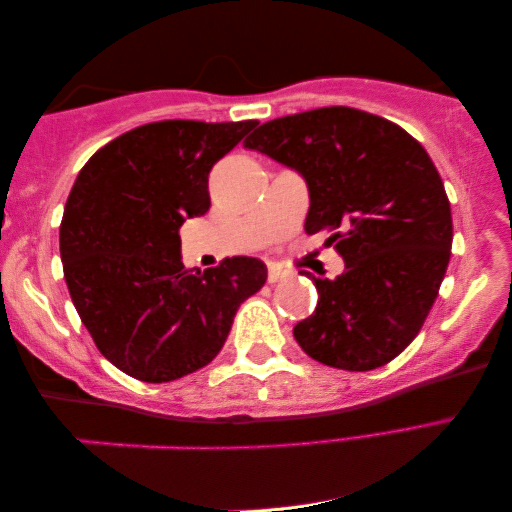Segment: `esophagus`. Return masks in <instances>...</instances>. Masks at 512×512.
<instances>
[{
  "mask_svg": "<svg viewBox=\"0 0 512 512\" xmlns=\"http://www.w3.org/2000/svg\"><path fill=\"white\" fill-rule=\"evenodd\" d=\"M286 276H290V272L286 270V267L270 265V270H267V281H270V283H279V281L286 279Z\"/></svg>",
  "mask_w": 512,
  "mask_h": 512,
  "instance_id": "1",
  "label": "esophagus"
}]
</instances>
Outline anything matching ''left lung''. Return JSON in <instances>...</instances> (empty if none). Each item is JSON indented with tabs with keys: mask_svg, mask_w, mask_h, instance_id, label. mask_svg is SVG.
<instances>
[{
	"mask_svg": "<svg viewBox=\"0 0 512 512\" xmlns=\"http://www.w3.org/2000/svg\"><path fill=\"white\" fill-rule=\"evenodd\" d=\"M245 147L306 179L304 229L329 233L345 258L340 276L313 279L320 299L292 331L299 347L338 370L388 365L420 333L451 256V206L431 156L399 124L349 106L265 122Z\"/></svg>",
	"mask_w": 512,
	"mask_h": 512,
	"instance_id": "1",
	"label": "left lung"
}]
</instances>
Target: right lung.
<instances>
[{
  "label": "right lung",
  "mask_w": 512,
  "mask_h": 512,
  "mask_svg": "<svg viewBox=\"0 0 512 512\" xmlns=\"http://www.w3.org/2000/svg\"><path fill=\"white\" fill-rule=\"evenodd\" d=\"M256 124H142L74 181L61 220L67 290L97 349L133 379L177 381L211 363L242 301L265 286L258 258L199 272L179 254V226L211 208L208 172Z\"/></svg>",
  "instance_id": "1"
}]
</instances>
